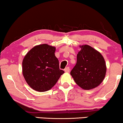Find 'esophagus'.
<instances>
[{
  "label": "esophagus",
  "instance_id": "34e87169",
  "mask_svg": "<svg viewBox=\"0 0 123 123\" xmlns=\"http://www.w3.org/2000/svg\"><path fill=\"white\" fill-rule=\"evenodd\" d=\"M64 71L65 72H67V73H69V72H70V68L69 67H67V68H65L64 69Z\"/></svg>",
  "mask_w": 123,
  "mask_h": 123
}]
</instances>
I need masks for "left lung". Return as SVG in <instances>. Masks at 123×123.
<instances>
[{
	"instance_id": "left-lung-1",
	"label": "left lung",
	"mask_w": 123,
	"mask_h": 123,
	"mask_svg": "<svg viewBox=\"0 0 123 123\" xmlns=\"http://www.w3.org/2000/svg\"><path fill=\"white\" fill-rule=\"evenodd\" d=\"M77 56V63L70 74L79 86L91 90L100 85L106 72L105 60L102 55L87 45L80 46Z\"/></svg>"
}]
</instances>
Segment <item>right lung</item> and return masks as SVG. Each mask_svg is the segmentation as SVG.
<instances>
[{"label":"right lung","instance_id":"1","mask_svg":"<svg viewBox=\"0 0 123 123\" xmlns=\"http://www.w3.org/2000/svg\"><path fill=\"white\" fill-rule=\"evenodd\" d=\"M55 51V47L47 44L37 45L30 50L23 59V75L28 85L34 90H49L64 73L59 69Z\"/></svg>","mask_w":123,"mask_h":123}]
</instances>
